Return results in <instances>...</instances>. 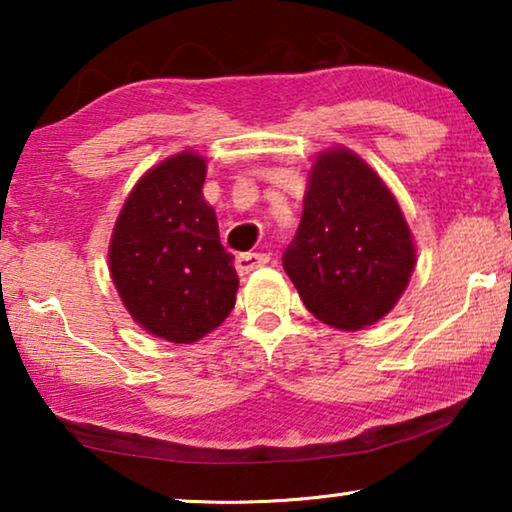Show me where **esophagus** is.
Instances as JSON below:
<instances>
[{"mask_svg": "<svg viewBox=\"0 0 512 512\" xmlns=\"http://www.w3.org/2000/svg\"><path fill=\"white\" fill-rule=\"evenodd\" d=\"M270 261L268 254H256V251H249V254H240L235 258V268L240 275H249L251 270L261 268V265H265Z\"/></svg>", "mask_w": 512, "mask_h": 512, "instance_id": "esophagus-1", "label": "esophagus"}]
</instances>
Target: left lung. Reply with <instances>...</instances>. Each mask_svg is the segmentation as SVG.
Returning a JSON list of instances; mask_svg holds the SVG:
<instances>
[{"mask_svg":"<svg viewBox=\"0 0 512 512\" xmlns=\"http://www.w3.org/2000/svg\"><path fill=\"white\" fill-rule=\"evenodd\" d=\"M415 261L401 207L373 167L340 146L321 153L282 256L307 310L340 331H361L398 303Z\"/></svg>","mask_w":512,"mask_h":512,"instance_id":"obj_1","label":"left lung"}]
</instances>
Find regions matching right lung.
<instances>
[{
  "instance_id": "1",
  "label": "right lung",
  "mask_w": 512,
  "mask_h": 512,
  "mask_svg": "<svg viewBox=\"0 0 512 512\" xmlns=\"http://www.w3.org/2000/svg\"><path fill=\"white\" fill-rule=\"evenodd\" d=\"M205 158L193 151L151 167L118 214L109 272L125 310L167 342L205 338L235 307V256L202 198Z\"/></svg>"
}]
</instances>
